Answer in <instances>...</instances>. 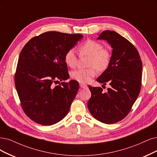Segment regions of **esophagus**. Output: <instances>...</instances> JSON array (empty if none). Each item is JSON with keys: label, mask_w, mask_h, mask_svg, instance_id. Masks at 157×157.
Wrapping results in <instances>:
<instances>
[{"label": "esophagus", "mask_w": 157, "mask_h": 157, "mask_svg": "<svg viewBox=\"0 0 157 157\" xmlns=\"http://www.w3.org/2000/svg\"><path fill=\"white\" fill-rule=\"evenodd\" d=\"M79 86L81 88H83V89L87 88V85L85 84H83V83H79Z\"/></svg>", "instance_id": "34e87169"}]
</instances>
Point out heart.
Here are the masks:
<instances>
[{
    "instance_id": "1",
    "label": "heart",
    "mask_w": 157,
    "mask_h": 157,
    "mask_svg": "<svg viewBox=\"0 0 157 157\" xmlns=\"http://www.w3.org/2000/svg\"><path fill=\"white\" fill-rule=\"evenodd\" d=\"M81 55L89 56L87 68H78L71 72V77L80 83H88L96 74V69L104 71L109 67L111 61L110 51L103 48L102 44L94 40L89 39L78 46ZM66 65L74 68L76 65L78 57L73 49L68 50L64 56Z\"/></svg>"
}]
</instances>
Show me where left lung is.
<instances>
[{"label":"left lung","mask_w":157,"mask_h":157,"mask_svg":"<svg viewBox=\"0 0 157 157\" xmlns=\"http://www.w3.org/2000/svg\"><path fill=\"white\" fill-rule=\"evenodd\" d=\"M98 40H105L113 48L109 67L96 79L110 85L107 92L89 86L91 97L88 108L94 118L111 124L124 119L140 93L142 63L135 46L114 31L105 30Z\"/></svg>","instance_id":"obj_1"}]
</instances>
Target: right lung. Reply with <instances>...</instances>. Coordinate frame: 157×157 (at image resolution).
Listing matches in <instances>:
<instances>
[{
    "label": "right lung",
    "instance_id": "1",
    "mask_svg": "<svg viewBox=\"0 0 157 157\" xmlns=\"http://www.w3.org/2000/svg\"><path fill=\"white\" fill-rule=\"evenodd\" d=\"M82 34L47 32L31 39L22 49L15 85L25 114L39 124L51 125L65 118L79 89L69 78L66 52L83 38Z\"/></svg>",
    "mask_w": 157,
    "mask_h": 157
}]
</instances>
